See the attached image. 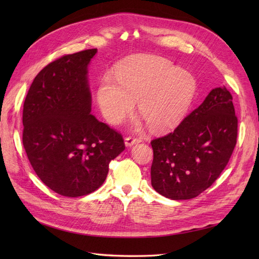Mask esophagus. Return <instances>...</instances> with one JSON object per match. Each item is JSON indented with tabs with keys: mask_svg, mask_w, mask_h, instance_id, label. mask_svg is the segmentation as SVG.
<instances>
[{
	"mask_svg": "<svg viewBox=\"0 0 259 259\" xmlns=\"http://www.w3.org/2000/svg\"><path fill=\"white\" fill-rule=\"evenodd\" d=\"M142 142V138H136V137H133V136H128L125 138V145H126L127 147L130 146H133L135 144H138Z\"/></svg>",
	"mask_w": 259,
	"mask_h": 259,
	"instance_id": "esophagus-1",
	"label": "esophagus"
}]
</instances>
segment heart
I'll return each mask as SVG.
<instances>
[{"label": "heart", "instance_id": "heart-1", "mask_svg": "<svg viewBox=\"0 0 259 259\" xmlns=\"http://www.w3.org/2000/svg\"><path fill=\"white\" fill-rule=\"evenodd\" d=\"M116 80L106 74L97 98L108 122L120 124L138 103L139 113L152 130L163 132L182 122L189 109L197 85L193 76L170 61L149 57L121 67Z\"/></svg>", "mask_w": 259, "mask_h": 259}]
</instances>
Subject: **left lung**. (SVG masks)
<instances>
[{"label": "left lung", "mask_w": 259, "mask_h": 259, "mask_svg": "<svg viewBox=\"0 0 259 259\" xmlns=\"http://www.w3.org/2000/svg\"><path fill=\"white\" fill-rule=\"evenodd\" d=\"M238 137V117L226 88L205 100L169 134L151 142V185L171 200H189L213 185L228 164Z\"/></svg>", "instance_id": "8db88e82"}]
</instances>
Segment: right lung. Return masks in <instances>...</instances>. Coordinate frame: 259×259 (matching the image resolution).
I'll return each mask as SVG.
<instances>
[{"mask_svg":"<svg viewBox=\"0 0 259 259\" xmlns=\"http://www.w3.org/2000/svg\"><path fill=\"white\" fill-rule=\"evenodd\" d=\"M97 49L65 55L44 67L23 104L22 144L35 174L50 189L83 197L104 184L123 136L91 114L88 66Z\"/></svg>","mask_w":259,"mask_h":259,"instance_id":"obj_1","label":"right lung"}]
</instances>
